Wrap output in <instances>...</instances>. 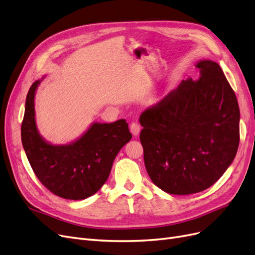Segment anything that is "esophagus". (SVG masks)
<instances>
[{
	"label": "esophagus",
	"mask_w": 255,
	"mask_h": 255,
	"mask_svg": "<svg viewBox=\"0 0 255 255\" xmlns=\"http://www.w3.org/2000/svg\"><path fill=\"white\" fill-rule=\"evenodd\" d=\"M130 131L131 133H132L134 136H137L139 134V131H140V127L137 124V123H132V124L130 125Z\"/></svg>",
	"instance_id": "34e87169"
}]
</instances>
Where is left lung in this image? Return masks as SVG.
Wrapping results in <instances>:
<instances>
[{"instance_id": "1", "label": "left lung", "mask_w": 255, "mask_h": 255, "mask_svg": "<svg viewBox=\"0 0 255 255\" xmlns=\"http://www.w3.org/2000/svg\"><path fill=\"white\" fill-rule=\"evenodd\" d=\"M197 80L188 78L144 112L139 139L151 181L177 195L201 192L227 170L240 143V108L220 65L195 64Z\"/></svg>"}]
</instances>
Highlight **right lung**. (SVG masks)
<instances>
[{"instance_id": "obj_1", "label": "right lung", "mask_w": 255, "mask_h": 255, "mask_svg": "<svg viewBox=\"0 0 255 255\" xmlns=\"http://www.w3.org/2000/svg\"><path fill=\"white\" fill-rule=\"evenodd\" d=\"M27 93L21 128L22 144L32 170L40 182L63 199L81 201L98 192L106 183L113 161L132 137L125 120L93 122L69 144L53 145L40 134L35 123L34 97L41 82Z\"/></svg>"}]
</instances>
